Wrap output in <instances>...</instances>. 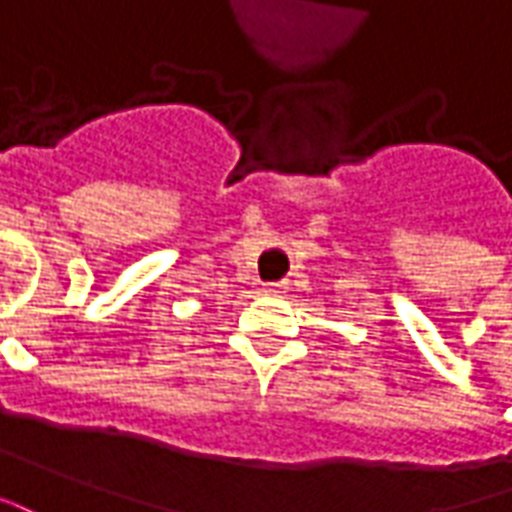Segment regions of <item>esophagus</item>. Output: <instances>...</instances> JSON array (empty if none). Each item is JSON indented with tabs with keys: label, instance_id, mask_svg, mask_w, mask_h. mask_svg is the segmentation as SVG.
I'll return each mask as SVG.
<instances>
[{
	"label": "esophagus",
	"instance_id": "esophagus-1",
	"mask_svg": "<svg viewBox=\"0 0 512 512\" xmlns=\"http://www.w3.org/2000/svg\"><path fill=\"white\" fill-rule=\"evenodd\" d=\"M261 292L267 294V297H281V294H286V283H267Z\"/></svg>",
	"mask_w": 512,
	"mask_h": 512
}]
</instances>
